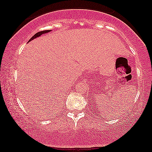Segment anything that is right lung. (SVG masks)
<instances>
[{
	"mask_svg": "<svg viewBox=\"0 0 152 152\" xmlns=\"http://www.w3.org/2000/svg\"><path fill=\"white\" fill-rule=\"evenodd\" d=\"M51 30H43V31H41V32H37V33H36V34H35L34 36H33L32 38H31L30 40H29V41H32V40H33V39H36V38H37V37H40L41 34H45V33H48V32H50ZM28 41V42H29Z\"/></svg>",
	"mask_w": 152,
	"mask_h": 152,
	"instance_id": "add662e5",
	"label": "right lung"
}]
</instances>
